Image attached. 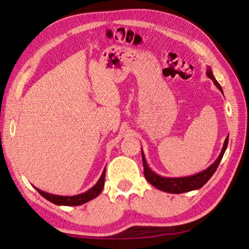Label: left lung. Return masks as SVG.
Wrapping results in <instances>:
<instances>
[{"label":"left lung","instance_id":"left-lung-1","mask_svg":"<svg viewBox=\"0 0 249 249\" xmlns=\"http://www.w3.org/2000/svg\"><path fill=\"white\" fill-rule=\"evenodd\" d=\"M207 76L212 81H213V84L216 86V87H218L220 91L223 93V90H222V88H221L220 84L215 80L213 73H212L210 67H207ZM228 143H229V135L224 140L222 150H221L218 159H216L213 163L209 166V168H207L206 170L199 172V173L194 174L191 176H185V178H163V176H160L157 173H155V172H153L148 166L146 158H144V155L142 152V148L144 178H146L148 182L151 185H153L156 188L160 189V191H162V192L170 193V194H182V193L195 191V189H199L208 182V180L210 179L211 176L214 174L216 168H218L221 160H222L225 150H227Z\"/></svg>","mask_w":249,"mask_h":249}]
</instances>
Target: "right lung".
<instances>
[{
  "label": "right lung",
  "mask_w": 249,
  "mask_h": 249,
  "mask_svg": "<svg viewBox=\"0 0 249 249\" xmlns=\"http://www.w3.org/2000/svg\"><path fill=\"white\" fill-rule=\"evenodd\" d=\"M105 178H106V169L103 170L102 174L100 176V178L98 179V182L96 185L88 189L87 192H85L83 194H78V195L75 196H60V195H53V194H49L43 191H40L39 188H36L38 191V193L41 195L42 197L46 198L47 200L51 201L54 205L57 206H80L83 203H86L90 201L93 198H96L97 196L100 195V193L102 192L103 186H105Z\"/></svg>",
  "instance_id": "right-lung-1"
}]
</instances>
